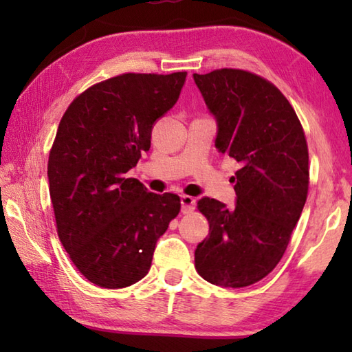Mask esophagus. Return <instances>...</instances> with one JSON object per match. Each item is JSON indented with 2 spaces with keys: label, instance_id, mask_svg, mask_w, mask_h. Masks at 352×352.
<instances>
[{
  "label": "esophagus",
  "instance_id": "obj_1",
  "mask_svg": "<svg viewBox=\"0 0 352 352\" xmlns=\"http://www.w3.org/2000/svg\"><path fill=\"white\" fill-rule=\"evenodd\" d=\"M180 204H182V212L188 214L195 208V199L190 197V195H182Z\"/></svg>",
  "mask_w": 352,
  "mask_h": 352
}]
</instances>
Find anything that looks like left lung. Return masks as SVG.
I'll return each instance as SVG.
<instances>
[{
  "mask_svg": "<svg viewBox=\"0 0 352 352\" xmlns=\"http://www.w3.org/2000/svg\"><path fill=\"white\" fill-rule=\"evenodd\" d=\"M216 119V148L239 163L236 205L201 197L210 234L195 248V269L220 287H245L275 269L300 220L309 188L305 132L284 94L242 69L194 74Z\"/></svg>",
  "mask_w": 352,
  "mask_h": 352,
  "instance_id": "8db88e82",
  "label": "left lung"
}]
</instances>
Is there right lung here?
I'll return each instance as SVG.
<instances>
[{"label": "right lung", "mask_w": 352, "mask_h": 352, "mask_svg": "<svg viewBox=\"0 0 352 352\" xmlns=\"http://www.w3.org/2000/svg\"><path fill=\"white\" fill-rule=\"evenodd\" d=\"M186 73L122 74L96 83L65 111L47 162L57 233L88 281L129 287L147 275L180 197L127 178L151 148L155 122L177 104Z\"/></svg>", "instance_id": "1"}]
</instances>
